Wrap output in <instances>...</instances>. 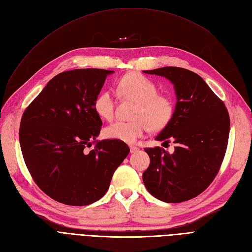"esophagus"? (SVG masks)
Instances as JSON below:
<instances>
[{
    "label": "esophagus",
    "mask_w": 252,
    "mask_h": 252,
    "mask_svg": "<svg viewBox=\"0 0 252 252\" xmlns=\"http://www.w3.org/2000/svg\"><path fill=\"white\" fill-rule=\"evenodd\" d=\"M139 150V148L136 147V146H130V152L131 154H134V152H136Z\"/></svg>",
    "instance_id": "obj_1"
}]
</instances>
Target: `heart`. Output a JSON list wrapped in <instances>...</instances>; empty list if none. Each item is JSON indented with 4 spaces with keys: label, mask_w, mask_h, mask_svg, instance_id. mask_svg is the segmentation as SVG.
I'll return each mask as SVG.
<instances>
[{
    "label": "heart",
    "mask_w": 252,
    "mask_h": 252,
    "mask_svg": "<svg viewBox=\"0 0 252 252\" xmlns=\"http://www.w3.org/2000/svg\"><path fill=\"white\" fill-rule=\"evenodd\" d=\"M118 90L124 97L138 102L133 112L134 121L116 122L104 129L107 139L125 143H133L147 129L161 130L172 118L173 103L167 95L158 94L155 82L140 72H130L121 78ZM94 111L98 117L111 121L116 110V100L110 91L98 94L94 103Z\"/></svg>",
    "instance_id": "obj_1"
}]
</instances>
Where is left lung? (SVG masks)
Masks as SVG:
<instances>
[{
    "label": "left lung",
    "mask_w": 252,
    "mask_h": 252,
    "mask_svg": "<svg viewBox=\"0 0 252 252\" xmlns=\"http://www.w3.org/2000/svg\"><path fill=\"white\" fill-rule=\"evenodd\" d=\"M143 72L169 80L177 96L171 120L156 138L164 143L173 141L174 151L145 149L150 164L143 173L144 185L150 194L166 203L193 199L220 170L229 138V114L199 74L171 66Z\"/></svg>",
    "instance_id": "obj_1"
}]
</instances>
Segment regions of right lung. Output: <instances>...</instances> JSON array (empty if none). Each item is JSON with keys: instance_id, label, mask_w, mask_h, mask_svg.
<instances>
[{"instance_id": "add662e5", "label": "right lung", "mask_w": 252, "mask_h": 252, "mask_svg": "<svg viewBox=\"0 0 252 252\" xmlns=\"http://www.w3.org/2000/svg\"><path fill=\"white\" fill-rule=\"evenodd\" d=\"M113 72H61L23 113L19 139L25 164L36 185L60 203L86 206L100 200L130 151L124 142L96 140L102 120L94 103Z\"/></svg>"}]
</instances>
